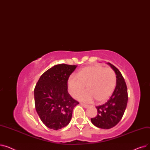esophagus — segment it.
<instances>
[{
    "mask_svg": "<svg viewBox=\"0 0 150 150\" xmlns=\"http://www.w3.org/2000/svg\"><path fill=\"white\" fill-rule=\"evenodd\" d=\"M81 105L83 108H89V105H85V104H83V103H81Z\"/></svg>",
    "mask_w": 150,
    "mask_h": 150,
    "instance_id": "obj_1",
    "label": "esophagus"
}]
</instances>
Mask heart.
Masks as SVG:
<instances>
[{"instance_id":"b5f03b06","label":"heart","mask_w":150,"mask_h":150,"mask_svg":"<svg viewBox=\"0 0 150 150\" xmlns=\"http://www.w3.org/2000/svg\"><path fill=\"white\" fill-rule=\"evenodd\" d=\"M115 86L114 71L100 66L83 67L76 76L70 75L67 80V90L74 98L84 91L86 86L88 91L78 97V100L86 103H91L94 98L98 103L105 101L111 96Z\"/></svg>"}]
</instances>
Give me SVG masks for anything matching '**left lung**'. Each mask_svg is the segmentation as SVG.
Wrapping results in <instances>:
<instances>
[{
	"instance_id": "left-lung-1",
	"label": "left lung",
	"mask_w": 150,
	"mask_h": 150,
	"mask_svg": "<svg viewBox=\"0 0 150 150\" xmlns=\"http://www.w3.org/2000/svg\"><path fill=\"white\" fill-rule=\"evenodd\" d=\"M116 75V86L111 97L103 105L96 106L98 114L91 119L96 127L110 129L119 123L124 114L128 103L127 84L120 71L111 63L108 62Z\"/></svg>"
}]
</instances>
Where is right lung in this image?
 I'll return each mask as SVG.
<instances>
[{
	"label": "right lung",
	"mask_w": 150,
	"mask_h": 150,
	"mask_svg": "<svg viewBox=\"0 0 150 150\" xmlns=\"http://www.w3.org/2000/svg\"><path fill=\"white\" fill-rule=\"evenodd\" d=\"M76 65L58 64L41 76L34 90L36 111L42 123L50 129L66 127L74 108L79 104L67 92V80Z\"/></svg>",
	"instance_id": "right-lung-1"
}]
</instances>
